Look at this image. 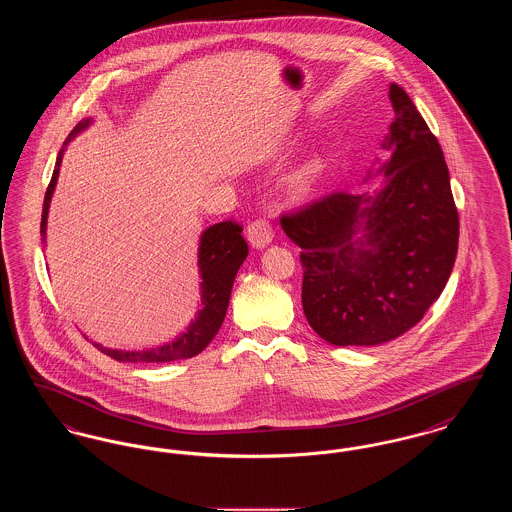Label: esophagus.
Segmentation results:
<instances>
[{
	"label": "esophagus",
	"instance_id": "34e87169",
	"mask_svg": "<svg viewBox=\"0 0 512 512\" xmlns=\"http://www.w3.org/2000/svg\"><path fill=\"white\" fill-rule=\"evenodd\" d=\"M247 240L257 249L270 244L272 242V224L265 219L253 220L247 226Z\"/></svg>",
	"mask_w": 512,
	"mask_h": 512
}]
</instances>
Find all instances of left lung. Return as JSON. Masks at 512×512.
I'll return each instance as SVG.
<instances>
[{
    "mask_svg": "<svg viewBox=\"0 0 512 512\" xmlns=\"http://www.w3.org/2000/svg\"><path fill=\"white\" fill-rule=\"evenodd\" d=\"M390 99L386 186L374 197L324 195L280 219L301 247L303 313L332 345H378L411 330L457 257L459 213L438 138L401 86L391 84Z\"/></svg>",
    "mask_w": 512,
    "mask_h": 512,
    "instance_id": "1",
    "label": "left lung"
}]
</instances>
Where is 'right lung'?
<instances>
[{
	"instance_id": "obj_1",
	"label": "right lung",
	"mask_w": 512,
	"mask_h": 512,
	"mask_svg": "<svg viewBox=\"0 0 512 512\" xmlns=\"http://www.w3.org/2000/svg\"><path fill=\"white\" fill-rule=\"evenodd\" d=\"M88 122H80L71 134L73 138L76 132L88 126ZM59 165H61V153L55 163V171L49 180L46 197H44V209H42V224L40 234L46 236V224H48L49 201L53 188L57 184L59 176ZM244 226L236 220H224L219 224L209 226L199 242V272H201V305L203 309L190 328L169 345L147 349V351H117L107 349L99 343H94L101 353L107 357L119 361V363H169V361H180V359H192L199 355L211 340L217 336L222 326V320L226 317L228 301L232 284L236 278L238 268L247 257V244L242 236Z\"/></svg>"
}]
</instances>
